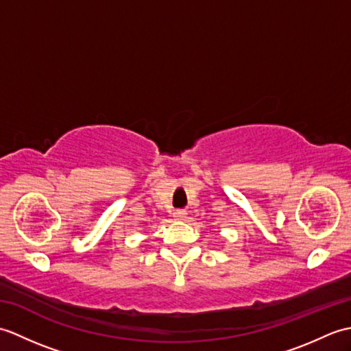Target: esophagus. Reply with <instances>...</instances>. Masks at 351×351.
<instances>
[{"instance_id": "1", "label": "esophagus", "mask_w": 351, "mask_h": 351, "mask_svg": "<svg viewBox=\"0 0 351 351\" xmlns=\"http://www.w3.org/2000/svg\"><path fill=\"white\" fill-rule=\"evenodd\" d=\"M173 217H175L176 220H184L185 211H175V213H173Z\"/></svg>"}]
</instances>
